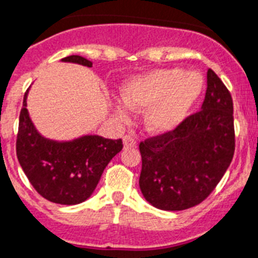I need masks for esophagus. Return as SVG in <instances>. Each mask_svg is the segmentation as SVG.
<instances>
[{"label":"esophagus","mask_w":258,"mask_h":258,"mask_svg":"<svg viewBox=\"0 0 258 258\" xmlns=\"http://www.w3.org/2000/svg\"><path fill=\"white\" fill-rule=\"evenodd\" d=\"M123 146H124V148H133L136 146V139L133 135H125L123 138Z\"/></svg>","instance_id":"esophagus-1"}]
</instances>
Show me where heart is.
<instances>
[{"instance_id": "b5f03b06", "label": "heart", "mask_w": 258, "mask_h": 258, "mask_svg": "<svg viewBox=\"0 0 258 258\" xmlns=\"http://www.w3.org/2000/svg\"><path fill=\"white\" fill-rule=\"evenodd\" d=\"M198 72L179 68L153 69L130 77L120 88L123 101L114 103V111L128 120L131 110L143 111L144 128L152 135H165L185 120L203 92Z\"/></svg>"}]
</instances>
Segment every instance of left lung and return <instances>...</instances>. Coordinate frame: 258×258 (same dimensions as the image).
Masks as SVG:
<instances>
[{
	"label": "left lung",
	"instance_id": "left-lung-1",
	"mask_svg": "<svg viewBox=\"0 0 258 258\" xmlns=\"http://www.w3.org/2000/svg\"><path fill=\"white\" fill-rule=\"evenodd\" d=\"M139 149V186L153 207L181 211L210 196L235 152L232 98L214 71H207L201 111L172 133L140 143Z\"/></svg>",
	"mask_w": 258,
	"mask_h": 258
}]
</instances>
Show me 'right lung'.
<instances>
[{
	"label": "right lung",
	"instance_id": "add662e5",
	"mask_svg": "<svg viewBox=\"0 0 258 258\" xmlns=\"http://www.w3.org/2000/svg\"><path fill=\"white\" fill-rule=\"evenodd\" d=\"M62 62L93 67L90 60L79 55L67 56ZM19 115L17 157L34 189L59 205H79L92 196L103 170L116 153L122 140L98 135H82L72 140H53L36 130L27 110V96Z\"/></svg>",
	"mask_w": 258,
	"mask_h": 258
}]
</instances>
